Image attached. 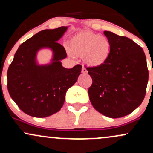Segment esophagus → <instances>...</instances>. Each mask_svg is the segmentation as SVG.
I'll list each match as a JSON object with an SVG mask.
<instances>
[{
	"instance_id": "esophagus-1",
	"label": "esophagus",
	"mask_w": 153,
	"mask_h": 153,
	"mask_svg": "<svg viewBox=\"0 0 153 153\" xmlns=\"http://www.w3.org/2000/svg\"><path fill=\"white\" fill-rule=\"evenodd\" d=\"M81 71H82V73H83V74H87L88 73V71L86 69H85V68H84L83 66L82 67V70H81Z\"/></svg>"
}]
</instances>
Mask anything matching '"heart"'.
Wrapping results in <instances>:
<instances>
[{
    "instance_id": "heart-1",
    "label": "heart",
    "mask_w": 153,
    "mask_h": 153,
    "mask_svg": "<svg viewBox=\"0 0 153 153\" xmlns=\"http://www.w3.org/2000/svg\"><path fill=\"white\" fill-rule=\"evenodd\" d=\"M73 54L82 56V59L91 67H101L108 61L111 44L108 38L91 31H82L75 35L70 42Z\"/></svg>"
}]
</instances>
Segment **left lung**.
Masks as SVG:
<instances>
[{"instance_id":"obj_1","label":"left lung","mask_w":153,"mask_h":153,"mask_svg":"<svg viewBox=\"0 0 153 153\" xmlns=\"http://www.w3.org/2000/svg\"><path fill=\"white\" fill-rule=\"evenodd\" d=\"M111 44L108 61L101 67H88L92 78L89 99L99 113L110 118L129 114L146 94L148 69L143 48L129 38L105 31Z\"/></svg>"}]
</instances>
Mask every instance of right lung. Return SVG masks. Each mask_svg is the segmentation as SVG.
<instances>
[{
    "label": "right lung",
    "mask_w": 153,
    "mask_h": 153,
    "mask_svg": "<svg viewBox=\"0 0 153 153\" xmlns=\"http://www.w3.org/2000/svg\"><path fill=\"white\" fill-rule=\"evenodd\" d=\"M66 30L67 27L61 26L38 32L19 46L8 67V93L26 114L43 118L58 112L65 102L66 91L80 74V65L68 69L60 62L67 54L57 41ZM42 47L51 48L54 52L53 62L48 66H37L35 61L36 52Z\"/></svg>",
    "instance_id": "add662e5"
}]
</instances>
